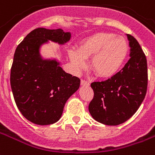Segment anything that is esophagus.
<instances>
[{"instance_id":"obj_1","label":"esophagus","mask_w":155,"mask_h":155,"mask_svg":"<svg viewBox=\"0 0 155 155\" xmlns=\"http://www.w3.org/2000/svg\"><path fill=\"white\" fill-rule=\"evenodd\" d=\"M80 84H81V85H86V86L89 85V82L85 80H83V79L81 80V81H80Z\"/></svg>"}]
</instances>
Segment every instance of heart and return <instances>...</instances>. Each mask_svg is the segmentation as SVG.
I'll list each match as a JSON object with an SVG mask.
<instances>
[{
    "label": "heart",
    "instance_id": "b5f03b06",
    "mask_svg": "<svg viewBox=\"0 0 155 155\" xmlns=\"http://www.w3.org/2000/svg\"><path fill=\"white\" fill-rule=\"evenodd\" d=\"M128 54V45L124 37L112 32H97L89 35L79 45L78 49L69 51L70 60L76 71L86 67L85 59L97 76L112 77L124 64Z\"/></svg>",
    "mask_w": 155,
    "mask_h": 155
}]
</instances>
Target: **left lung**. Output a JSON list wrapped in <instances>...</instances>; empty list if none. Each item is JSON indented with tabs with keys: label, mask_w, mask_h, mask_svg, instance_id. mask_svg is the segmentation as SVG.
<instances>
[{
	"label": "left lung",
	"mask_w": 155,
	"mask_h": 155,
	"mask_svg": "<svg viewBox=\"0 0 155 155\" xmlns=\"http://www.w3.org/2000/svg\"><path fill=\"white\" fill-rule=\"evenodd\" d=\"M130 58L111 78L93 82V100L88 110L93 119L106 125L121 124L133 116L142 103L148 84L147 60L133 35L127 34Z\"/></svg>",
	"instance_id": "left-lung-1"
}]
</instances>
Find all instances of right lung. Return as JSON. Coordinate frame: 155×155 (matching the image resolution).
Segmentation results:
<instances>
[{
  "mask_svg": "<svg viewBox=\"0 0 155 155\" xmlns=\"http://www.w3.org/2000/svg\"><path fill=\"white\" fill-rule=\"evenodd\" d=\"M71 33L62 29L36 28L17 46L10 71V85L21 114L33 124L58 121L67 101L80 88V80L66 73L56 60H44L41 45L52 41L65 44Z\"/></svg>",
  "mask_w": 155,
  "mask_h": 155,
  "instance_id": "add662e5",
  "label": "right lung"
}]
</instances>
